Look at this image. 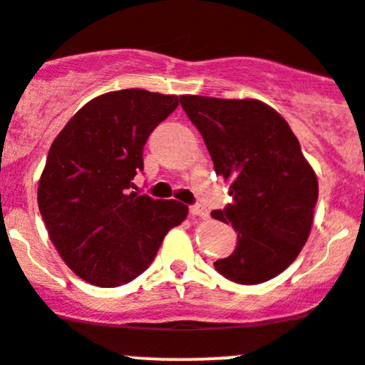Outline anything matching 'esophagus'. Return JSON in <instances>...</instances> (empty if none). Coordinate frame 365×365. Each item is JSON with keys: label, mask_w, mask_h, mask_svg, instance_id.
Here are the masks:
<instances>
[{"label": "esophagus", "mask_w": 365, "mask_h": 365, "mask_svg": "<svg viewBox=\"0 0 365 365\" xmlns=\"http://www.w3.org/2000/svg\"><path fill=\"white\" fill-rule=\"evenodd\" d=\"M189 212H190V216H198V217H207V216H209V212H207L205 207L200 205V203H196V205H190L189 207Z\"/></svg>", "instance_id": "1"}]
</instances>
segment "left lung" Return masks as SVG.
<instances>
[{
	"mask_svg": "<svg viewBox=\"0 0 365 365\" xmlns=\"http://www.w3.org/2000/svg\"><path fill=\"white\" fill-rule=\"evenodd\" d=\"M205 140L214 171L230 182L232 203L214 210L237 232L214 268L237 284H259L290 267L309 236L319 183L290 125L259 101L182 95Z\"/></svg>",
	"mask_w": 365,
	"mask_h": 365,
	"instance_id": "8db88e82",
	"label": "left lung"
}]
</instances>
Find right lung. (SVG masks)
Masks as SVG:
<instances>
[{
  "label": "right lung",
  "mask_w": 365,
  "mask_h": 365,
  "mask_svg": "<svg viewBox=\"0 0 365 365\" xmlns=\"http://www.w3.org/2000/svg\"><path fill=\"white\" fill-rule=\"evenodd\" d=\"M176 106L175 95L135 88L104 93L50 148L37 189L41 216L64 263L91 284L115 288L138 277L185 220L183 203L129 194L149 135Z\"/></svg>",
  "instance_id": "obj_1"
}]
</instances>
